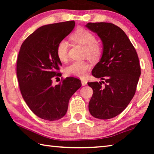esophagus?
<instances>
[{"label": "esophagus", "instance_id": "34e87169", "mask_svg": "<svg viewBox=\"0 0 154 154\" xmlns=\"http://www.w3.org/2000/svg\"><path fill=\"white\" fill-rule=\"evenodd\" d=\"M81 84H82L83 86L86 85L87 83V81L85 79H81Z\"/></svg>", "mask_w": 154, "mask_h": 154}]
</instances>
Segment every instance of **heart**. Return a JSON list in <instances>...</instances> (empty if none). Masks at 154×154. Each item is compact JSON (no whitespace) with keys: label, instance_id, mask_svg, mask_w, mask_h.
Here are the masks:
<instances>
[{"label":"heart","instance_id":"1","mask_svg":"<svg viewBox=\"0 0 154 154\" xmlns=\"http://www.w3.org/2000/svg\"><path fill=\"white\" fill-rule=\"evenodd\" d=\"M71 40L85 47L84 55L91 60H97L103 53V48L93 33L85 28H78L71 35ZM57 57L61 61H66L68 58V44L65 40L59 42L56 49ZM90 69L86 61H74L66 68V73L71 76L83 77Z\"/></svg>","mask_w":154,"mask_h":154}]
</instances>
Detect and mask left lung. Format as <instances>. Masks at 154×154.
I'll use <instances>...</instances> for the list:
<instances>
[{"instance_id":"1","label":"left lung","mask_w":154,"mask_h":154,"mask_svg":"<svg viewBox=\"0 0 154 154\" xmlns=\"http://www.w3.org/2000/svg\"><path fill=\"white\" fill-rule=\"evenodd\" d=\"M86 27L97 34L103 45L102 57L92 71L93 76L102 81L87 83L93 90L89 110L94 118L110 119L122 112L134 96L141 74L138 56L126 34L117 26L89 22Z\"/></svg>"}]
</instances>
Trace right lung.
<instances>
[{
  "label": "right lung",
  "mask_w": 154,
  "mask_h": 154,
  "mask_svg": "<svg viewBox=\"0 0 154 154\" xmlns=\"http://www.w3.org/2000/svg\"><path fill=\"white\" fill-rule=\"evenodd\" d=\"M75 25L73 20L41 26L26 39L20 49L16 75L22 96L32 112L44 120L54 121L63 117L70 98L81 87V81L72 77L52 85L54 77L61 76L57 44Z\"/></svg>",
  "instance_id": "1"
}]
</instances>
